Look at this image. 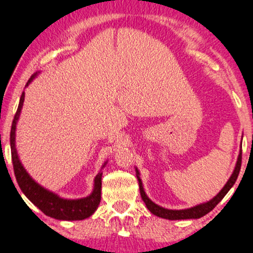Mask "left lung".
Instances as JSON below:
<instances>
[{
    "mask_svg": "<svg viewBox=\"0 0 253 253\" xmlns=\"http://www.w3.org/2000/svg\"><path fill=\"white\" fill-rule=\"evenodd\" d=\"M241 165H242V150L239 151V156L237 159V164H236V167L234 169V173H232L230 179L228 180V182L225 183V186L223 187L222 191L218 193L217 195L215 196L214 199H211V201L202 203V205L195 206L193 208H188V209H182V211H170V209H165L163 207H160L156 203H153L151 200L147 198L145 192L143 189V185L142 181H140V178L138 176V170L136 169L137 172V178H138V182H139V191H140V196H142L143 201L145 202V205L147 207V209L152 212L153 215L159 216L162 218H166V219H188V218H200L202 216H205L206 214H208L209 211H211L212 209L217 206V203L221 201V200L224 198L225 194L230 191V188L235 185L236 180L238 178L239 170H241Z\"/></svg>",
    "mask_w": 253,
    "mask_h": 253,
    "instance_id": "left-lung-1",
    "label": "left lung"
}]
</instances>
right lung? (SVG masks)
Instances as JSON below:
<instances>
[{"mask_svg":"<svg viewBox=\"0 0 253 253\" xmlns=\"http://www.w3.org/2000/svg\"><path fill=\"white\" fill-rule=\"evenodd\" d=\"M36 74H34L29 79L26 86L34 80ZM24 95L25 93L23 91L21 100H19L17 111L15 114L14 121H12L10 131L11 159L12 165H14L15 176L18 182L19 188L24 193L26 198L30 200L36 207H38L45 215L50 216V217L64 219V221H80V219L89 217L96 211V208L101 201V186H102V182H101V180H102V172L101 170L95 176L94 191L89 196L80 200H65L59 198L58 195L53 194L52 192L46 191L42 186H39L37 182H35L31 176L26 173V170L22 166L21 162H19L15 147V131L19 114H21L23 102H24Z\"/></svg>","mask_w":253,"mask_h":253,"instance_id":"obj_1","label":"right lung"}]
</instances>
